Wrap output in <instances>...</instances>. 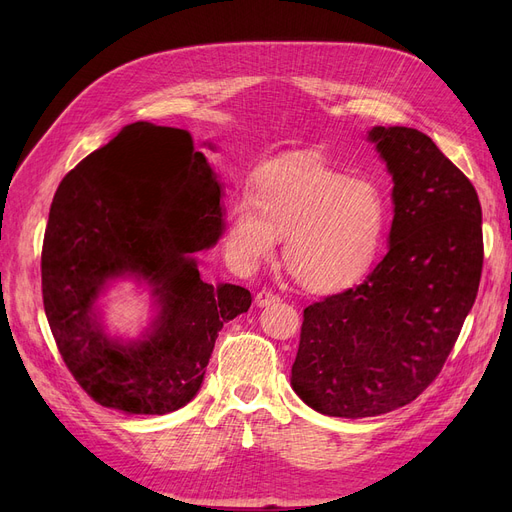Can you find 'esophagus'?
<instances>
[{
    "label": "esophagus",
    "instance_id": "1",
    "mask_svg": "<svg viewBox=\"0 0 512 512\" xmlns=\"http://www.w3.org/2000/svg\"><path fill=\"white\" fill-rule=\"evenodd\" d=\"M280 301V297L278 294L274 292V290H259L257 294H255V303H257V307H267V305H274V303H278Z\"/></svg>",
    "mask_w": 512,
    "mask_h": 512
}]
</instances>
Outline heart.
<instances>
[{"mask_svg": "<svg viewBox=\"0 0 512 512\" xmlns=\"http://www.w3.org/2000/svg\"><path fill=\"white\" fill-rule=\"evenodd\" d=\"M386 215L373 182L309 157L274 159L255 172L247 197L228 205L222 249L234 270L253 272L284 236L288 272L313 292H336L369 272Z\"/></svg>", "mask_w": 512, "mask_h": 512, "instance_id": "heart-1", "label": "heart"}]
</instances>
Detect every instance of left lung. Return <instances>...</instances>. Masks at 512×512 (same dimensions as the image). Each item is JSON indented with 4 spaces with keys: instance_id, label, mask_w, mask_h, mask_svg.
<instances>
[{
    "instance_id": "8db88e82",
    "label": "left lung",
    "mask_w": 512,
    "mask_h": 512,
    "mask_svg": "<svg viewBox=\"0 0 512 512\" xmlns=\"http://www.w3.org/2000/svg\"><path fill=\"white\" fill-rule=\"evenodd\" d=\"M394 180L390 251L357 286L303 311L292 388L330 417L405 407L432 384L461 334L483 267L471 180L407 126H375Z\"/></svg>"
}]
</instances>
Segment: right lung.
Returning <instances> with one entry per match:
<instances>
[{
  "mask_svg": "<svg viewBox=\"0 0 512 512\" xmlns=\"http://www.w3.org/2000/svg\"><path fill=\"white\" fill-rule=\"evenodd\" d=\"M220 184L191 132L134 122L60 182L41 251L43 307L58 351L101 407L166 415L199 392L218 332L249 311L242 286L201 280L195 253L220 238ZM134 273L160 317L143 343L120 347L94 317L98 290Z\"/></svg>",
  "mask_w": 512,
  "mask_h": 512,
  "instance_id": "add662e5",
  "label": "right lung"
}]
</instances>
